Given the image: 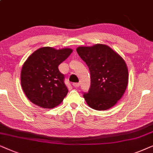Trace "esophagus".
<instances>
[{
  "label": "esophagus",
  "instance_id": "1",
  "mask_svg": "<svg viewBox=\"0 0 153 153\" xmlns=\"http://www.w3.org/2000/svg\"><path fill=\"white\" fill-rule=\"evenodd\" d=\"M73 86L74 87H78L79 86H80V83H73Z\"/></svg>",
  "mask_w": 153,
  "mask_h": 153
}]
</instances>
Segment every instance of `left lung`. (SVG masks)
<instances>
[{"label":"left lung","instance_id":"left-lung-1","mask_svg":"<svg viewBox=\"0 0 153 153\" xmlns=\"http://www.w3.org/2000/svg\"><path fill=\"white\" fill-rule=\"evenodd\" d=\"M76 50L90 71V88L83 95L85 101L97 111L110 109L127 89L129 73L125 60L104 44L78 47Z\"/></svg>","mask_w":153,"mask_h":153}]
</instances>
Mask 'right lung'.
<instances>
[{
  "label": "right lung",
  "mask_w": 153,
  "mask_h": 153,
  "mask_svg": "<svg viewBox=\"0 0 153 153\" xmlns=\"http://www.w3.org/2000/svg\"><path fill=\"white\" fill-rule=\"evenodd\" d=\"M71 48L56 50L51 47L39 48L28 56L22 66L21 85L30 102L42 108H54L68 94L64 75L59 65L72 53Z\"/></svg>",
  "instance_id": "add662e5"
}]
</instances>
